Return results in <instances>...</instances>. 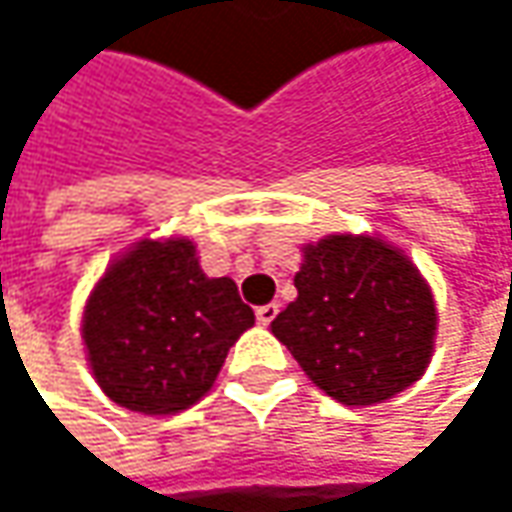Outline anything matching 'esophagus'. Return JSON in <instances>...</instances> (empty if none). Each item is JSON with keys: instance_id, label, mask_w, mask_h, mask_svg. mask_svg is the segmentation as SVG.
<instances>
[{"instance_id": "1", "label": "esophagus", "mask_w": 512, "mask_h": 512, "mask_svg": "<svg viewBox=\"0 0 512 512\" xmlns=\"http://www.w3.org/2000/svg\"><path fill=\"white\" fill-rule=\"evenodd\" d=\"M257 323H263V326H269L275 317H278V302H266V305H260L255 311Z\"/></svg>"}]
</instances>
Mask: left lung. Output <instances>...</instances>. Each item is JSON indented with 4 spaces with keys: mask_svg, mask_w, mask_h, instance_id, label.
<instances>
[{
    "mask_svg": "<svg viewBox=\"0 0 512 512\" xmlns=\"http://www.w3.org/2000/svg\"><path fill=\"white\" fill-rule=\"evenodd\" d=\"M293 284L299 296L272 335L329 397L382 403L424 373L436 302L409 257L376 237L332 234L305 249Z\"/></svg>",
    "mask_w": 512,
    "mask_h": 512,
    "instance_id": "obj_1",
    "label": "left lung"
}]
</instances>
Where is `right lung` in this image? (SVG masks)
<instances>
[{
    "label": "right lung",
    "mask_w": 512,
    "mask_h": 512,
    "mask_svg": "<svg viewBox=\"0 0 512 512\" xmlns=\"http://www.w3.org/2000/svg\"><path fill=\"white\" fill-rule=\"evenodd\" d=\"M255 326L231 278H207L189 240H142L97 281L82 338L97 385L142 415L198 403Z\"/></svg>",
    "instance_id": "1"
}]
</instances>
